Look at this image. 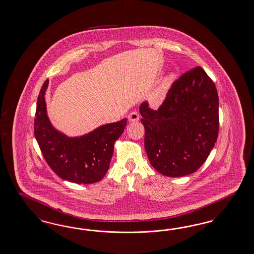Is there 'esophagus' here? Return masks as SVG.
<instances>
[{"label":"esophagus","instance_id":"obj_1","mask_svg":"<svg viewBox=\"0 0 254 254\" xmlns=\"http://www.w3.org/2000/svg\"><path fill=\"white\" fill-rule=\"evenodd\" d=\"M139 114H138V112H132L129 113V115H128V120L130 121V122H136V121H138L139 120Z\"/></svg>","mask_w":254,"mask_h":254}]
</instances>
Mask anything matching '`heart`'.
<instances>
[{
	"instance_id": "obj_1",
	"label": "heart",
	"mask_w": 254,
	"mask_h": 254,
	"mask_svg": "<svg viewBox=\"0 0 254 254\" xmlns=\"http://www.w3.org/2000/svg\"><path fill=\"white\" fill-rule=\"evenodd\" d=\"M173 80H174L173 76H168L166 79H164L163 84L153 92L150 96V101L152 102L154 105H160L163 101L166 95V92L172 84Z\"/></svg>"
}]
</instances>
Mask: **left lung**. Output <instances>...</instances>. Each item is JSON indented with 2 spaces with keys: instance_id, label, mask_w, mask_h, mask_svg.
I'll list each match as a JSON object with an SVG mask.
<instances>
[{
  "instance_id": "8db88e82",
  "label": "left lung",
  "mask_w": 254,
  "mask_h": 254,
  "mask_svg": "<svg viewBox=\"0 0 254 254\" xmlns=\"http://www.w3.org/2000/svg\"><path fill=\"white\" fill-rule=\"evenodd\" d=\"M218 106L215 85L199 66L174 81L158 110L142 103L144 148L158 172L183 177L205 163L218 136Z\"/></svg>"
}]
</instances>
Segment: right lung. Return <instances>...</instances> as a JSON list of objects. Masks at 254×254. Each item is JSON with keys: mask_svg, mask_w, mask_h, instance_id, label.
I'll return each mask as SVG.
<instances>
[{"mask_svg": "<svg viewBox=\"0 0 254 254\" xmlns=\"http://www.w3.org/2000/svg\"><path fill=\"white\" fill-rule=\"evenodd\" d=\"M48 83L47 79L41 87L34 121L35 137L46 163L62 180L77 184L100 182L127 119L106 124L80 137H68L57 130L47 116L44 96Z\"/></svg>", "mask_w": 254, "mask_h": 254, "instance_id": "add662e5", "label": "right lung"}]
</instances>
